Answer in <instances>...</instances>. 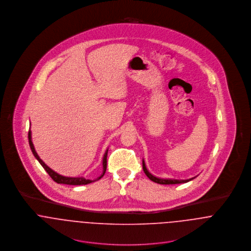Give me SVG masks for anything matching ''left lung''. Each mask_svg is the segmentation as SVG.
<instances>
[{"instance_id": "8db88e82", "label": "left lung", "mask_w": 251, "mask_h": 251, "mask_svg": "<svg viewBox=\"0 0 251 251\" xmlns=\"http://www.w3.org/2000/svg\"><path fill=\"white\" fill-rule=\"evenodd\" d=\"M143 170L144 172H145V174L147 175V177H148L149 179H151V180H152V181H154V182H156V183H160V184H176V183H183V182H187V181H189V180H191V179H195V177L188 179H161V178L154 177L153 175H151V174L148 171V169H147V167H146V164H145L144 159Z\"/></svg>"}]
</instances>
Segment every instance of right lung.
<instances>
[{"instance_id":"right-lung-1","label":"right lung","mask_w":251,"mask_h":251,"mask_svg":"<svg viewBox=\"0 0 251 251\" xmlns=\"http://www.w3.org/2000/svg\"><path fill=\"white\" fill-rule=\"evenodd\" d=\"M28 138H29V144H30V147H31V150L35 155L36 159L38 160V162L41 164V166L44 168V170L48 173V175L52 178L53 180H55L57 183H64V184H72V185H81V184H88V183H91L95 180H98V179H101L104 174H105V171H106V166H107V152L108 150H106L105 153H104V156H103V159H102V166H103V171H102V174L97 178L94 180L92 179H85L84 177H76V178H73V177H66V176H62L58 173H56L55 171H53L50 167H48L41 159L40 157L38 156V154L36 153V150H35V147H34V144L32 142V131L29 130V134H28Z\"/></svg>"}]
</instances>
